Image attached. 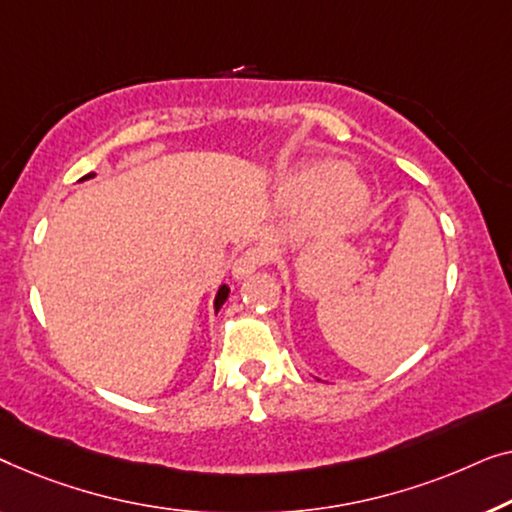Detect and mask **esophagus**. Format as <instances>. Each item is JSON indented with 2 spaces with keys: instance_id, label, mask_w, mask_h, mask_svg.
<instances>
[{
  "instance_id": "34e87169",
  "label": "esophagus",
  "mask_w": 512,
  "mask_h": 512,
  "mask_svg": "<svg viewBox=\"0 0 512 512\" xmlns=\"http://www.w3.org/2000/svg\"><path fill=\"white\" fill-rule=\"evenodd\" d=\"M266 262H269V257H266L264 250L259 248H250L243 253L239 259H236L234 266H232V276L239 280V278H246L250 276V273L257 271L259 266H264Z\"/></svg>"
}]
</instances>
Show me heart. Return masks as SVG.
<instances>
[{
  "label": "heart",
  "instance_id": "obj_1",
  "mask_svg": "<svg viewBox=\"0 0 512 512\" xmlns=\"http://www.w3.org/2000/svg\"><path fill=\"white\" fill-rule=\"evenodd\" d=\"M336 164L313 162L299 171L287 183V197L294 201H308L318 193V211L329 222H345L362 211L369 201V192L362 181L350 174H338Z\"/></svg>",
  "mask_w": 512,
  "mask_h": 512
}]
</instances>
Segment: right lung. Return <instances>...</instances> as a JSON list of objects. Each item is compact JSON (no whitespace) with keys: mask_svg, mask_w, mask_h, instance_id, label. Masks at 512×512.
Masks as SVG:
<instances>
[{"mask_svg":"<svg viewBox=\"0 0 512 512\" xmlns=\"http://www.w3.org/2000/svg\"><path fill=\"white\" fill-rule=\"evenodd\" d=\"M92 176H95V174H88V176H83V178H81V181H85V178H92ZM227 294H229V287H227V285H222V287H220V290H218V297H215V313H218V311H220V306H222V304H225Z\"/></svg>","mask_w":512,"mask_h":512,"instance_id":"right-lung-1","label":"right lung"}]
</instances>
